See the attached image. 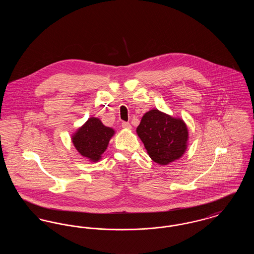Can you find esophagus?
<instances>
[{"mask_svg":"<svg viewBox=\"0 0 254 254\" xmlns=\"http://www.w3.org/2000/svg\"><path fill=\"white\" fill-rule=\"evenodd\" d=\"M122 127L123 128H127V129H130L131 128V125L127 122H123L122 123Z\"/></svg>","mask_w":254,"mask_h":254,"instance_id":"esophagus-1","label":"esophagus"}]
</instances>
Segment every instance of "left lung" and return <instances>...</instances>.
Here are the masks:
<instances>
[{"label": "left lung", "mask_w": 254, "mask_h": 254, "mask_svg": "<svg viewBox=\"0 0 254 254\" xmlns=\"http://www.w3.org/2000/svg\"><path fill=\"white\" fill-rule=\"evenodd\" d=\"M137 133L149 157L160 165H168L181 157L187 148L189 133L185 123L158 109L145 113Z\"/></svg>", "instance_id": "8db88e82"}]
</instances>
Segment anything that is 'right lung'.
<instances>
[{
    "mask_svg": "<svg viewBox=\"0 0 254 254\" xmlns=\"http://www.w3.org/2000/svg\"><path fill=\"white\" fill-rule=\"evenodd\" d=\"M114 130L105 127L97 118H89L74 134L72 142L76 149L85 157L98 161L109 145Z\"/></svg>",
    "mask_w": 254,
    "mask_h": 254,
    "instance_id": "add662e5",
    "label": "right lung"
}]
</instances>
